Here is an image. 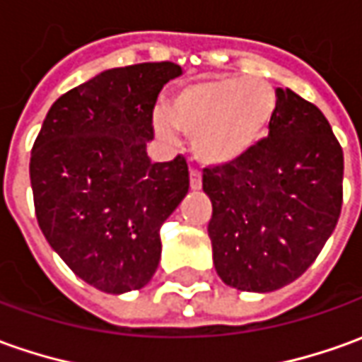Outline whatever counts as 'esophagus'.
Segmentation results:
<instances>
[{
    "label": "esophagus",
    "instance_id": "1",
    "mask_svg": "<svg viewBox=\"0 0 362 362\" xmlns=\"http://www.w3.org/2000/svg\"><path fill=\"white\" fill-rule=\"evenodd\" d=\"M190 188H192V190H200V188H202V174H200V172H196V170L190 172Z\"/></svg>",
    "mask_w": 362,
    "mask_h": 362
}]
</instances>
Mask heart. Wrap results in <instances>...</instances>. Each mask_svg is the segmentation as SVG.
<instances>
[{
    "label": "heart",
    "instance_id": "b5f03b06",
    "mask_svg": "<svg viewBox=\"0 0 362 362\" xmlns=\"http://www.w3.org/2000/svg\"><path fill=\"white\" fill-rule=\"evenodd\" d=\"M277 115V95L262 78L214 77L180 88L168 103L166 119L154 130L174 140V130L190 136L194 158L206 166H226L252 154L269 134Z\"/></svg>",
    "mask_w": 362,
    "mask_h": 362
}]
</instances>
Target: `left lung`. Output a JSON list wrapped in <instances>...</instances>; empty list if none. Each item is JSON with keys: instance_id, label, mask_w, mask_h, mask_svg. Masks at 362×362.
Instances as JSON below:
<instances>
[{"instance_id": "8db88e82", "label": "left lung", "mask_w": 362, "mask_h": 362, "mask_svg": "<svg viewBox=\"0 0 362 362\" xmlns=\"http://www.w3.org/2000/svg\"><path fill=\"white\" fill-rule=\"evenodd\" d=\"M267 139L242 160L206 168L208 235L216 272L240 291L267 293L315 262L343 204V150L325 115L291 88H275Z\"/></svg>"}]
</instances>
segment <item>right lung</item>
Wrapping results in <instances>:
<instances>
[{
	"mask_svg": "<svg viewBox=\"0 0 362 362\" xmlns=\"http://www.w3.org/2000/svg\"><path fill=\"white\" fill-rule=\"evenodd\" d=\"M174 63L103 71L59 97L37 136L29 176L39 228L71 272L105 293L148 284L160 226L190 188L182 156L152 162L146 144Z\"/></svg>",
	"mask_w": 362,
	"mask_h": 362,
	"instance_id": "obj_1",
	"label": "right lung"
}]
</instances>
